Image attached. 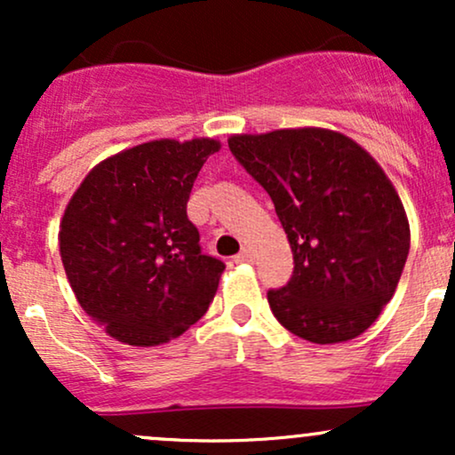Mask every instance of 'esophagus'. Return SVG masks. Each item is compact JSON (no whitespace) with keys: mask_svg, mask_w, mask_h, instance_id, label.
Segmentation results:
<instances>
[{"mask_svg":"<svg viewBox=\"0 0 455 455\" xmlns=\"http://www.w3.org/2000/svg\"><path fill=\"white\" fill-rule=\"evenodd\" d=\"M252 250H248V248H243L242 252L237 254V257H235V263H252Z\"/></svg>","mask_w":455,"mask_h":455,"instance_id":"obj_1","label":"esophagus"}]
</instances>
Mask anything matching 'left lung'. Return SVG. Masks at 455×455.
Returning a JSON list of instances; mask_svg holds the SVG:
<instances>
[{
	"label": "left lung",
	"instance_id": "obj_1",
	"mask_svg": "<svg viewBox=\"0 0 455 455\" xmlns=\"http://www.w3.org/2000/svg\"><path fill=\"white\" fill-rule=\"evenodd\" d=\"M228 148L267 190L293 250V275L267 293L280 325L315 344L362 336L411 248L404 205L379 162L327 128L233 134Z\"/></svg>",
	"mask_w": 455,
	"mask_h": 455
}]
</instances>
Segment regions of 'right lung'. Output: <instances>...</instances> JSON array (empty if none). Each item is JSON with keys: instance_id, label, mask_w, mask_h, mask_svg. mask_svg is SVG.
<instances>
[{"instance_id": "obj_1", "label": "right lung", "mask_w": 455, "mask_h": 455, "mask_svg": "<svg viewBox=\"0 0 455 455\" xmlns=\"http://www.w3.org/2000/svg\"><path fill=\"white\" fill-rule=\"evenodd\" d=\"M216 139H160L108 156L68 201L60 254L78 304L115 340L158 347L207 312L224 271L186 205Z\"/></svg>"}]
</instances>
